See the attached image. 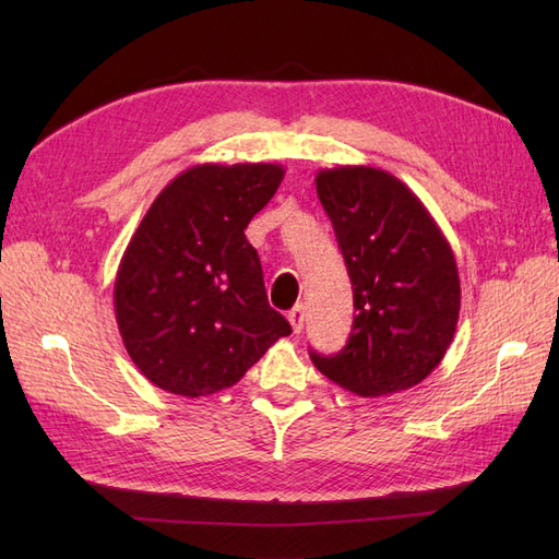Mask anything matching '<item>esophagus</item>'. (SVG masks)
I'll list each match as a JSON object with an SVG mask.
<instances>
[{"label":"esophagus","mask_w":559,"mask_h":559,"mask_svg":"<svg viewBox=\"0 0 559 559\" xmlns=\"http://www.w3.org/2000/svg\"><path fill=\"white\" fill-rule=\"evenodd\" d=\"M286 319H289V324H292V329H294V333H300L302 331V319H306V308L300 306H294L292 310H289V314H286Z\"/></svg>","instance_id":"1"}]
</instances>
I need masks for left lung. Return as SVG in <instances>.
Returning a JSON list of instances; mask_svg holds the SVG:
<instances>
[{"label":"left lung","mask_w":559,"mask_h":559,"mask_svg":"<svg viewBox=\"0 0 559 559\" xmlns=\"http://www.w3.org/2000/svg\"><path fill=\"white\" fill-rule=\"evenodd\" d=\"M317 195L354 292L347 345L312 364L359 396H386L441 364L460 319V273L445 235L394 175L368 165L319 170Z\"/></svg>","instance_id":"8db88e82"}]
</instances>
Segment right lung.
Masks as SVG:
<instances>
[{"label":"right lung","mask_w":559,"mask_h":559,"mask_svg":"<svg viewBox=\"0 0 559 559\" xmlns=\"http://www.w3.org/2000/svg\"><path fill=\"white\" fill-rule=\"evenodd\" d=\"M284 179L277 163L177 175L130 238L114 282L118 331L146 380L177 396L233 386L292 326L267 306L247 226Z\"/></svg>","instance_id":"obj_1"}]
</instances>
